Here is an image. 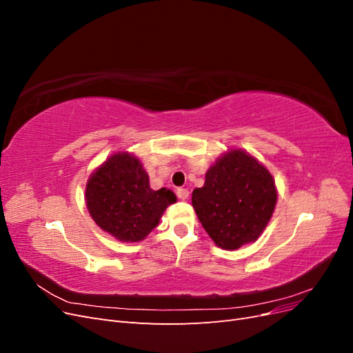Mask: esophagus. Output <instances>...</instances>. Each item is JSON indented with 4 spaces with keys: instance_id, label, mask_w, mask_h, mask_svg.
<instances>
[{
    "instance_id": "34e87169",
    "label": "esophagus",
    "mask_w": 353,
    "mask_h": 353,
    "mask_svg": "<svg viewBox=\"0 0 353 353\" xmlns=\"http://www.w3.org/2000/svg\"><path fill=\"white\" fill-rule=\"evenodd\" d=\"M188 194H190V191H188L187 188H178V190H176V196H178V199H181V200H185V199L188 197Z\"/></svg>"
}]
</instances>
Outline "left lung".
<instances>
[{"mask_svg":"<svg viewBox=\"0 0 353 353\" xmlns=\"http://www.w3.org/2000/svg\"><path fill=\"white\" fill-rule=\"evenodd\" d=\"M276 199L275 179L258 159L241 148L221 154L196 188L191 203L203 228L218 248L237 250L258 240Z\"/></svg>","mask_w":353,"mask_h":353,"instance_id":"1","label":"left lung"}]
</instances>
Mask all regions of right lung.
<instances>
[{"label":"right lung","mask_w":353,"mask_h":353,"mask_svg":"<svg viewBox=\"0 0 353 353\" xmlns=\"http://www.w3.org/2000/svg\"><path fill=\"white\" fill-rule=\"evenodd\" d=\"M175 201L176 196L170 190L150 187L141 160L128 152H116L105 159L85 187L91 218L122 243L144 240Z\"/></svg>","instance_id":"obj_1"}]
</instances>
